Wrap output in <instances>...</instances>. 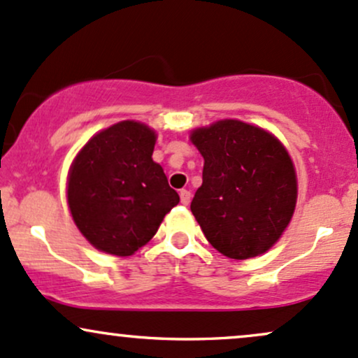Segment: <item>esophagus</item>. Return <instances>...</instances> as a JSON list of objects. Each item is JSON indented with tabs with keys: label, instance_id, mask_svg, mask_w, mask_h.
<instances>
[{
	"label": "esophagus",
	"instance_id": "34e87169",
	"mask_svg": "<svg viewBox=\"0 0 358 358\" xmlns=\"http://www.w3.org/2000/svg\"><path fill=\"white\" fill-rule=\"evenodd\" d=\"M179 196H180V203H182V204H189V201H191V191L180 189Z\"/></svg>",
	"mask_w": 358,
	"mask_h": 358
}]
</instances>
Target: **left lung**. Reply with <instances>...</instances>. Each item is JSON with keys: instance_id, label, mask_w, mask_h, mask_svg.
<instances>
[{"instance_id": "8db88e82", "label": "left lung", "mask_w": 358, "mask_h": 358, "mask_svg": "<svg viewBox=\"0 0 358 358\" xmlns=\"http://www.w3.org/2000/svg\"><path fill=\"white\" fill-rule=\"evenodd\" d=\"M191 142L204 159L191 211L220 254L245 260L280 238L298 199L287 150L264 128L220 120L196 128Z\"/></svg>"}]
</instances>
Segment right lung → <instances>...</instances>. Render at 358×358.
I'll list each match as a JSON object with an SVG mask.
<instances>
[{
	"label": "right lung",
	"instance_id": "add662e5",
	"mask_svg": "<svg viewBox=\"0 0 358 358\" xmlns=\"http://www.w3.org/2000/svg\"><path fill=\"white\" fill-rule=\"evenodd\" d=\"M155 140L152 128L127 120L96 134L76 155L67 203L76 227L98 250L135 254L179 203L152 159Z\"/></svg>",
	"mask_w": 358,
	"mask_h": 358
}]
</instances>
